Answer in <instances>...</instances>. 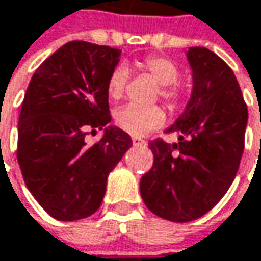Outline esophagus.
I'll use <instances>...</instances> for the list:
<instances>
[{
    "instance_id": "34e87169",
    "label": "esophagus",
    "mask_w": 261,
    "mask_h": 261,
    "mask_svg": "<svg viewBox=\"0 0 261 261\" xmlns=\"http://www.w3.org/2000/svg\"><path fill=\"white\" fill-rule=\"evenodd\" d=\"M132 141H133V145H145V141H144L142 138L133 136V138H132Z\"/></svg>"
}]
</instances>
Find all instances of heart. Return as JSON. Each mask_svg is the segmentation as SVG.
<instances>
[{"instance_id": "1", "label": "heart", "mask_w": 261, "mask_h": 261, "mask_svg": "<svg viewBox=\"0 0 261 261\" xmlns=\"http://www.w3.org/2000/svg\"><path fill=\"white\" fill-rule=\"evenodd\" d=\"M142 67L154 77V81L159 85H162L161 96L165 100H168L173 107L177 105L180 96L173 87H170L174 85L179 79L177 65L171 59L164 56H148L142 62ZM126 82H128V68L122 64L114 67L107 81L108 96L114 100H119L125 93ZM114 120L116 125L120 129H123L125 133L133 136H144L164 125L165 111L158 105L144 107L136 103H128L116 111Z\"/></svg>"}]
</instances>
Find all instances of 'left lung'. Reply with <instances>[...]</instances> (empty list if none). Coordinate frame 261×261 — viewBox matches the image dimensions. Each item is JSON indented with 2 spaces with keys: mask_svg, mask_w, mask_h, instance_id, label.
Returning a JSON list of instances; mask_svg holds the SVG:
<instances>
[{
  "mask_svg": "<svg viewBox=\"0 0 261 261\" xmlns=\"http://www.w3.org/2000/svg\"><path fill=\"white\" fill-rule=\"evenodd\" d=\"M191 97L167 133L177 144L150 142L154 162L141 196L156 216L185 223L213 210L229 190L245 147L248 108L234 71L205 47H190Z\"/></svg>",
  "mask_w": 261,
  "mask_h": 261,
  "instance_id": "8db88e82",
  "label": "left lung"
}]
</instances>
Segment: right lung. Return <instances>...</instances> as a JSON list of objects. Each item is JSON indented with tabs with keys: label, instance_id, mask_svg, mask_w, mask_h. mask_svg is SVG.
I'll return each instance as SVG.
<instances>
[{
	"label": "right lung",
	"instance_id": "obj_1",
	"mask_svg": "<svg viewBox=\"0 0 261 261\" xmlns=\"http://www.w3.org/2000/svg\"><path fill=\"white\" fill-rule=\"evenodd\" d=\"M120 50L71 41L33 73L18 123V164L36 202L56 220L94 214L105 196L110 171L133 145L123 129L110 125L107 81ZM105 127L87 146L90 129Z\"/></svg>",
	"mask_w": 261,
	"mask_h": 261
}]
</instances>
